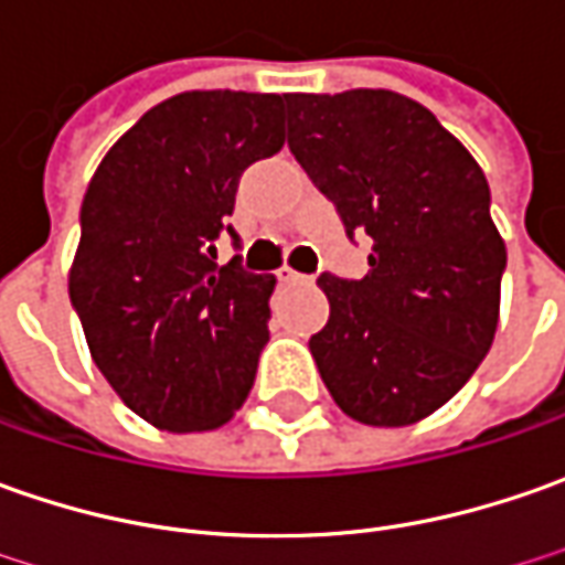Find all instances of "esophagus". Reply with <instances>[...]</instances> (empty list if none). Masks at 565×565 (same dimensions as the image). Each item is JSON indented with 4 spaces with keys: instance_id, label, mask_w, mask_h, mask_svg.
Wrapping results in <instances>:
<instances>
[{
    "instance_id": "34e87169",
    "label": "esophagus",
    "mask_w": 565,
    "mask_h": 565,
    "mask_svg": "<svg viewBox=\"0 0 565 565\" xmlns=\"http://www.w3.org/2000/svg\"><path fill=\"white\" fill-rule=\"evenodd\" d=\"M278 281L281 284H297V281H306V275H300V271H294V268H278Z\"/></svg>"
}]
</instances>
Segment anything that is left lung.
Wrapping results in <instances>:
<instances>
[{
	"instance_id": "1",
	"label": "left lung",
	"mask_w": 565,
	"mask_h": 565,
	"mask_svg": "<svg viewBox=\"0 0 565 565\" xmlns=\"http://www.w3.org/2000/svg\"><path fill=\"white\" fill-rule=\"evenodd\" d=\"M287 147L369 237L365 278L321 271L328 324L309 338L324 387L350 418L397 428L431 416L488 356L507 246L469 149L391 89L287 96Z\"/></svg>"
}]
</instances>
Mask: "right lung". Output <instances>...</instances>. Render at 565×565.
I'll list each match as a JSON object with an SVG mask.
<instances>
[{
	"mask_svg": "<svg viewBox=\"0 0 565 565\" xmlns=\"http://www.w3.org/2000/svg\"><path fill=\"white\" fill-rule=\"evenodd\" d=\"M278 93L196 89L149 108L99 162L81 205L71 306L115 394L166 431L231 422L268 343L271 275L218 241L241 174L284 147Z\"/></svg>",
	"mask_w": 565,
	"mask_h": 565,
	"instance_id": "right-lung-1",
	"label": "right lung"
}]
</instances>
